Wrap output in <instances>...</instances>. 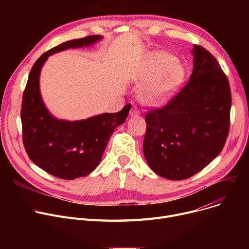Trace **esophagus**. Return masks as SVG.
I'll use <instances>...</instances> for the list:
<instances>
[{
  "label": "esophagus",
  "mask_w": 249,
  "mask_h": 249,
  "mask_svg": "<svg viewBox=\"0 0 249 249\" xmlns=\"http://www.w3.org/2000/svg\"><path fill=\"white\" fill-rule=\"evenodd\" d=\"M139 115H140V112L136 107H133L131 109V111H130V116H131V117H137Z\"/></svg>",
  "instance_id": "esophagus-1"
}]
</instances>
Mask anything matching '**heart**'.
Segmentation results:
<instances>
[{
	"label": "heart",
	"instance_id": "heart-1",
	"mask_svg": "<svg viewBox=\"0 0 249 249\" xmlns=\"http://www.w3.org/2000/svg\"><path fill=\"white\" fill-rule=\"evenodd\" d=\"M182 74L180 63L166 53H153L147 62L146 76L151 77L142 86L141 98L151 105H161L169 100Z\"/></svg>",
	"mask_w": 249,
	"mask_h": 249
}]
</instances>
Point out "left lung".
<instances>
[{"mask_svg": "<svg viewBox=\"0 0 249 249\" xmlns=\"http://www.w3.org/2000/svg\"><path fill=\"white\" fill-rule=\"evenodd\" d=\"M194 70L190 81L161 109L145 116L144 158L164 178H189L206 167L226 142L231 93L216 58L199 45L192 49Z\"/></svg>", "mask_w": 249, "mask_h": 249, "instance_id": "8db88e82", "label": "left lung"}]
</instances>
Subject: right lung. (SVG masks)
<instances>
[{
  "mask_svg": "<svg viewBox=\"0 0 249 249\" xmlns=\"http://www.w3.org/2000/svg\"><path fill=\"white\" fill-rule=\"evenodd\" d=\"M102 39V35H90L51 48L34 63L24 90L21 121L26 152L37 166L59 178L74 179L94 171L114 130L125 122L131 105L118 113H103L88 119H58L42 100L40 72L50 55L71 48L89 47Z\"/></svg>",
  "mask_w": 249,
  "mask_h": 249,
  "instance_id": "1",
  "label": "right lung"
}]
</instances>
